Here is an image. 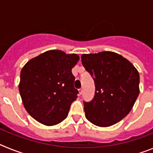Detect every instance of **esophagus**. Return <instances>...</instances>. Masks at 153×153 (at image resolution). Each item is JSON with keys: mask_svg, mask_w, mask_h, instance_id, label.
<instances>
[{"mask_svg": "<svg viewBox=\"0 0 153 153\" xmlns=\"http://www.w3.org/2000/svg\"><path fill=\"white\" fill-rule=\"evenodd\" d=\"M79 95H81V94L83 93V89H79Z\"/></svg>", "mask_w": 153, "mask_h": 153, "instance_id": "obj_1", "label": "esophagus"}]
</instances>
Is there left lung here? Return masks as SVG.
<instances>
[{"label": "left lung", "mask_w": 153, "mask_h": 153, "mask_svg": "<svg viewBox=\"0 0 153 153\" xmlns=\"http://www.w3.org/2000/svg\"><path fill=\"white\" fill-rule=\"evenodd\" d=\"M95 83V95L84 102L86 118L100 127L111 126L129 114L140 93V74L117 53L102 51L81 56Z\"/></svg>", "instance_id": "obj_1"}]
</instances>
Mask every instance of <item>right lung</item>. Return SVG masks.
<instances>
[{"instance_id":"right-lung-1","label":"right lung","mask_w":153,"mask_h":153,"mask_svg":"<svg viewBox=\"0 0 153 153\" xmlns=\"http://www.w3.org/2000/svg\"><path fill=\"white\" fill-rule=\"evenodd\" d=\"M79 60L76 53L51 50L23 67L19 92L25 109L37 122L51 126L67 118L77 98L71 70Z\"/></svg>"}]
</instances>
